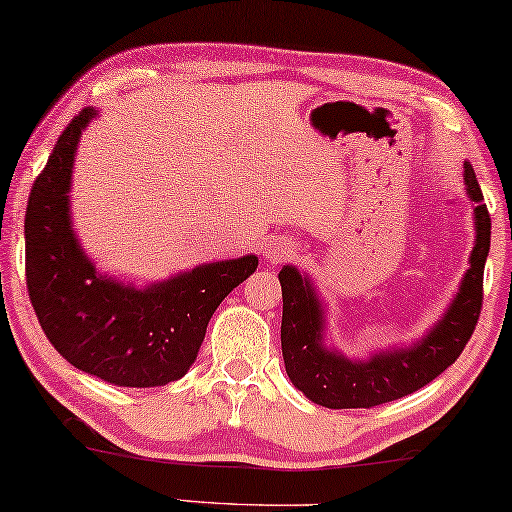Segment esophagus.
I'll return each mask as SVG.
<instances>
[{
    "mask_svg": "<svg viewBox=\"0 0 512 512\" xmlns=\"http://www.w3.org/2000/svg\"><path fill=\"white\" fill-rule=\"evenodd\" d=\"M293 256H295L293 242L277 240V242H270V245L265 247V261H270V263H283Z\"/></svg>",
    "mask_w": 512,
    "mask_h": 512,
    "instance_id": "obj_1",
    "label": "esophagus"
}]
</instances>
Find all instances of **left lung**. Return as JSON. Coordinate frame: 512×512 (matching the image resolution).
Segmentation results:
<instances>
[{
    "label": "left lung",
    "mask_w": 512,
    "mask_h": 512,
    "mask_svg": "<svg viewBox=\"0 0 512 512\" xmlns=\"http://www.w3.org/2000/svg\"><path fill=\"white\" fill-rule=\"evenodd\" d=\"M465 185L469 199L476 203V242L469 258L471 265L444 318L412 348L380 352L366 361H352L341 352L327 350L322 343L325 309L311 279L302 277L297 267L283 265L279 272L283 364L290 382L306 398L332 410H368L426 387L462 355L481 316L483 270L492 233L490 212L483 203L481 185L471 164H465Z\"/></svg>",
    "instance_id": "8db88e82"
}]
</instances>
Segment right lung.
<instances>
[{"mask_svg":"<svg viewBox=\"0 0 512 512\" xmlns=\"http://www.w3.org/2000/svg\"><path fill=\"white\" fill-rule=\"evenodd\" d=\"M98 112L82 109L34 180L25 215L29 300L45 336L80 371L119 387H164L194 364L212 313L256 270V256L206 263L135 288L102 277L70 226L77 141Z\"/></svg>","mask_w":512,"mask_h":512,"instance_id":"1","label":"right lung"}]
</instances>
